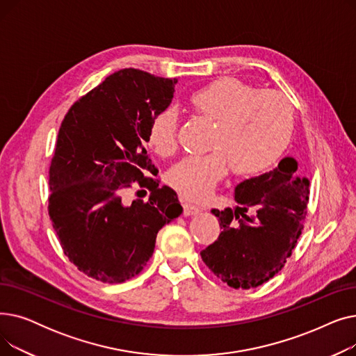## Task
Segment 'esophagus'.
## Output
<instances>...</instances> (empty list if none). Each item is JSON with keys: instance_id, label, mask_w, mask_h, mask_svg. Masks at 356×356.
<instances>
[{"instance_id": "34e87169", "label": "esophagus", "mask_w": 356, "mask_h": 356, "mask_svg": "<svg viewBox=\"0 0 356 356\" xmlns=\"http://www.w3.org/2000/svg\"><path fill=\"white\" fill-rule=\"evenodd\" d=\"M183 204V215L184 216H192V215H197L202 209L199 207H196V204H192L189 202H181Z\"/></svg>"}]
</instances>
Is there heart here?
Wrapping results in <instances>:
<instances>
[{
	"instance_id": "1",
	"label": "heart",
	"mask_w": 356,
	"mask_h": 356,
	"mask_svg": "<svg viewBox=\"0 0 356 356\" xmlns=\"http://www.w3.org/2000/svg\"><path fill=\"white\" fill-rule=\"evenodd\" d=\"M191 108L215 122V128L211 154L186 157L167 173V181L186 199H207L225 177L228 164L238 176L266 170L291 137L293 112L286 98L234 78H220L196 90ZM177 124L173 109L161 111L149 121L147 144L160 157L176 153Z\"/></svg>"
}]
</instances>
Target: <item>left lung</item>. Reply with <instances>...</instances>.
Here are the masks:
<instances>
[{"mask_svg":"<svg viewBox=\"0 0 356 356\" xmlns=\"http://www.w3.org/2000/svg\"><path fill=\"white\" fill-rule=\"evenodd\" d=\"M297 168L293 157H284L273 170L236 184L234 209H212L220 234L200 255L229 287L267 283L291 255L309 203V180Z\"/></svg>","mask_w":356,"mask_h":356,"instance_id":"obj_1","label":"left lung"}]
</instances>
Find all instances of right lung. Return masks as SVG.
Wrapping results in <instances>:
<instances>
[{"label":"right lung","instance_id":"right-lung-1","mask_svg":"<svg viewBox=\"0 0 356 356\" xmlns=\"http://www.w3.org/2000/svg\"><path fill=\"white\" fill-rule=\"evenodd\" d=\"M176 79L121 69L74 102L62 121L49 172V215L70 263L102 283H124L145 267L165 223L183 212L144 148L149 121L172 104ZM134 182L147 202L124 204Z\"/></svg>","mask_w":356,"mask_h":356}]
</instances>
